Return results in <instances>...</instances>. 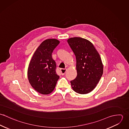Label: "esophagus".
I'll return each instance as SVG.
<instances>
[{
  "label": "esophagus",
  "mask_w": 129,
  "mask_h": 129,
  "mask_svg": "<svg viewBox=\"0 0 129 129\" xmlns=\"http://www.w3.org/2000/svg\"><path fill=\"white\" fill-rule=\"evenodd\" d=\"M60 72H61V73L62 75H63L65 73H66L67 72V69H60Z\"/></svg>",
  "instance_id": "obj_1"
}]
</instances>
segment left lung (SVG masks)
<instances>
[{
    "instance_id": "obj_1",
    "label": "left lung",
    "mask_w": 129,
    "mask_h": 129,
    "mask_svg": "<svg viewBox=\"0 0 129 129\" xmlns=\"http://www.w3.org/2000/svg\"><path fill=\"white\" fill-rule=\"evenodd\" d=\"M76 60L77 76L71 81L75 92L85 94L92 91L103 73L101 57L92 43L86 39L74 37L68 40Z\"/></svg>"
}]
</instances>
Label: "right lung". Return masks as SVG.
<instances>
[{"mask_svg": "<svg viewBox=\"0 0 129 129\" xmlns=\"http://www.w3.org/2000/svg\"><path fill=\"white\" fill-rule=\"evenodd\" d=\"M59 41L49 39L43 41L33 55L28 69V78L33 88L42 94H49L55 88L59 76L52 53Z\"/></svg>", "mask_w": 129, "mask_h": 129, "instance_id": "obj_1", "label": "right lung"}]
</instances>
